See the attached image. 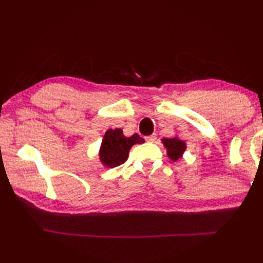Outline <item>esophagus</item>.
Returning a JSON list of instances; mask_svg holds the SVG:
<instances>
[{"label": "esophagus", "mask_w": 263, "mask_h": 263, "mask_svg": "<svg viewBox=\"0 0 263 263\" xmlns=\"http://www.w3.org/2000/svg\"><path fill=\"white\" fill-rule=\"evenodd\" d=\"M146 141H147V142H155V141H156V136L153 135V136L146 137Z\"/></svg>", "instance_id": "34e87169"}]
</instances>
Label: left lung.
I'll return each mask as SVG.
<instances>
[{"label":"left lung","instance_id":"1","mask_svg":"<svg viewBox=\"0 0 263 263\" xmlns=\"http://www.w3.org/2000/svg\"><path fill=\"white\" fill-rule=\"evenodd\" d=\"M161 141H163L165 148L167 149V155H168V157L173 161L180 159L182 157V154L185 152L186 149L185 142L177 138H164Z\"/></svg>","mask_w":263,"mask_h":263}]
</instances>
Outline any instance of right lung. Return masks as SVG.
Here are the masks:
<instances>
[{
  "mask_svg": "<svg viewBox=\"0 0 263 263\" xmlns=\"http://www.w3.org/2000/svg\"><path fill=\"white\" fill-rule=\"evenodd\" d=\"M143 142L144 140L138 133L127 138L123 135L121 128H115V130L109 128L104 136L99 158L106 167L113 168L125 163L128 157V152L133 144Z\"/></svg>",
  "mask_w": 263,
  "mask_h": 263,
  "instance_id": "1",
  "label": "right lung"
}]
</instances>
